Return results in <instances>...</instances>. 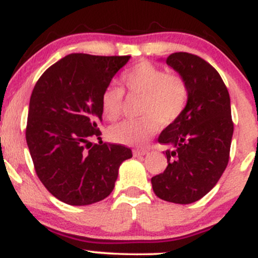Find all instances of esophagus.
Returning a JSON list of instances; mask_svg holds the SVG:
<instances>
[{"label": "esophagus", "mask_w": 258, "mask_h": 258, "mask_svg": "<svg viewBox=\"0 0 258 258\" xmlns=\"http://www.w3.org/2000/svg\"><path fill=\"white\" fill-rule=\"evenodd\" d=\"M148 154L147 149H135L133 150V156H143Z\"/></svg>", "instance_id": "1"}]
</instances>
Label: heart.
<instances>
[{"instance_id": "1", "label": "heart", "mask_w": 258, "mask_h": 258, "mask_svg": "<svg viewBox=\"0 0 258 258\" xmlns=\"http://www.w3.org/2000/svg\"><path fill=\"white\" fill-rule=\"evenodd\" d=\"M121 85L128 96L142 98L139 116H143L136 121H123L108 130V138L122 146L146 144L159 130V122L166 126L178 119L188 99L184 80L147 60L127 70L121 78ZM122 97V91L112 86L103 92L100 108L108 121L120 117Z\"/></svg>"}]
</instances>
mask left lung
Wrapping results in <instances>:
<instances>
[{"label":"left lung","instance_id":"8db88e82","mask_svg":"<svg viewBox=\"0 0 258 258\" xmlns=\"http://www.w3.org/2000/svg\"><path fill=\"white\" fill-rule=\"evenodd\" d=\"M166 64L184 80L188 99L184 110L159 136L166 144L167 167L154 176L156 197L174 204H191L211 190L229 160L233 137L230 98L212 65L198 55L177 52Z\"/></svg>","mask_w":258,"mask_h":258}]
</instances>
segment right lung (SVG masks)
Segmentation results:
<instances>
[{"label": "right lung", "instance_id": "obj_1", "mask_svg": "<svg viewBox=\"0 0 258 258\" xmlns=\"http://www.w3.org/2000/svg\"><path fill=\"white\" fill-rule=\"evenodd\" d=\"M130 55L74 53L44 72L29 104L25 137L35 171L47 190L68 205L98 203L111 193L123 161L121 144H93L99 138L100 98ZM102 139V138H100Z\"/></svg>", "mask_w": 258, "mask_h": 258}]
</instances>
